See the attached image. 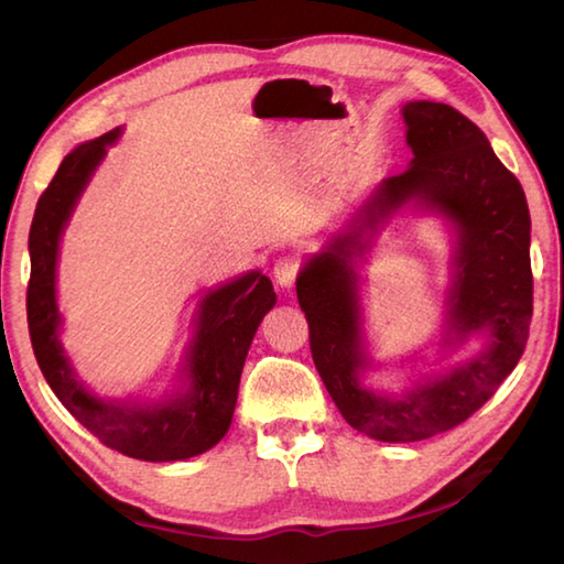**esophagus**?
Wrapping results in <instances>:
<instances>
[{"instance_id":"34e87169","label":"esophagus","mask_w":564,"mask_h":564,"mask_svg":"<svg viewBox=\"0 0 564 564\" xmlns=\"http://www.w3.org/2000/svg\"><path fill=\"white\" fill-rule=\"evenodd\" d=\"M299 271H301L299 256H281V259L273 263V279L285 291L293 289L295 279H299Z\"/></svg>"}]
</instances>
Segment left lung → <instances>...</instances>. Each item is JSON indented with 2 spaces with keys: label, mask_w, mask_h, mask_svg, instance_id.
I'll return each mask as SVG.
<instances>
[{
  "label": "left lung",
  "mask_w": 564,
  "mask_h": 564,
  "mask_svg": "<svg viewBox=\"0 0 564 564\" xmlns=\"http://www.w3.org/2000/svg\"><path fill=\"white\" fill-rule=\"evenodd\" d=\"M403 119L410 166L373 191L348 231L313 256L295 283L323 386L350 427L383 443L425 441L465 423L518 366L532 321L530 212L520 181L495 156L488 137L447 104L408 101ZM408 203L454 226L448 339L482 332L486 348L403 397H386L361 383L367 357L351 256L367 247L362 232Z\"/></svg>",
  "instance_id": "1"
}]
</instances>
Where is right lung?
I'll list each match as a JSON object with an SVG mask.
<instances>
[{"instance_id":"right-lung-1","label":"right lung","mask_w":564,"mask_h":564,"mask_svg":"<svg viewBox=\"0 0 564 564\" xmlns=\"http://www.w3.org/2000/svg\"><path fill=\"white\" fill-rule=\"evenodd\" d=\"M117 139L119 129H113L66 154L36 202L30 228L32 273L26 285L32 348L54 395L104 445L137 460H186L214 447L231 427L248 348L259 323L273 308L275 293L259 271L208 291L196 311V333L186 352L188 390L184 393L144 405L89 393L76 380L59 343L56 256L84 186Z\"/></svg>"}]
</instances>
